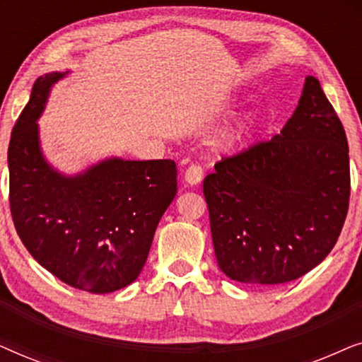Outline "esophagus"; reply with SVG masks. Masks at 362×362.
<instances>
[{"mask_svg":"<svg viewBox=\"0 0 362 362\" xmlns=\"http://www.w3.org/2000/svg\"><path fill=\"white\" fill-rule=\"evenodd\" d=\"M202 176H204V171L199 165H191L185 173V180L189 186H196L202 181Z\"/></svg>","mask_w":362,"mask_h":362,"instance_id":"1","label":"esophagus"}]
</instances>
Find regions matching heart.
Instances as JSON below:
<instances>
[{
    "mask_svg": "<svg viewBox=\"0 0 362 362\" xmlns=\"http://www.w3.org/2000/svg\"><path fill=\"white\" fill-rule=\"evenodd\" d=\"M250 130V122L245 118L240 120H234L224 125L217 127L214 133H212L211 145L214 146L217 151H232L244 141L247 133Z\"/></svg>",
    "mask_w": 362,
    "mask_h": 362,
    "instance_id": "b5f03b06",
    "label": "heart"
}]
</instances>
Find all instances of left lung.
Segmentation results:
<instances>
[{
	"label": "left lung",
	"instance_id": "8db88e82",
	"mask_svg": "<svg viewBox=\"0 0 362 362\" xmlns=\"http://www.w3.org/2000/svg\"><path fill=\"white\" fill-rule=\"evenodd\" d=\"M343 123L318 78L279 135L216 163L202 182L219 269L230 280L279 285L326 259L349 204Z\"/></svg>",
	"mask_w": 362,
	"mask_h": 362
}]
</instances>
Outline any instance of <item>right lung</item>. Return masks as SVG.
<instances>
[{
    "label": "right lung",
    "mask_w": 362,
    "mask_h": 362,
    "mask_svg": "<svg viewBox=\"0 0 362 362\" xmlns=\"http://www.w3.org/2000/svg\"><path fill=\"white\" fill-rule=\"evenodd\" d=\"M67 72L44 74L13 128L8 148L14 227L39 265L74 288L112 293L133 284L158 222L177 191L173 160L108 158L67 176L47 163L37 120Z\"/></svg>",
    "instance_id": "1"
}]
</instances>
